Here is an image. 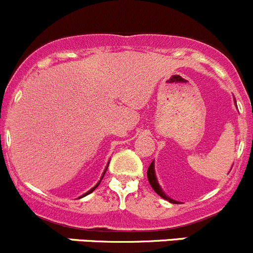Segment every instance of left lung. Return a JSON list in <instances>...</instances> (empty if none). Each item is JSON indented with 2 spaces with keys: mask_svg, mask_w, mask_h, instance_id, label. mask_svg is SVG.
<instances>
[{
  "mask_svg": "<svg viewBox=\"0 0 253 253\" xmlns=\"http://www.w3.org/2000/svg\"><path fill=\"white\" fill-rule=\"evenodd\" d=\"M235 104H236V101H235ZM231 168H233V167H231ZM147 176H148V181H149V183H150V186H152V188L155 191V192L158 193V195L160 196V197L164 198V200H167V201H169L170 203H180V202H177V201H175V200H172V198H170L169 196L165 195L164 191L162 190V187H160L159 182H158L157 175H155L154 162H152V164H150L149 168H148Z\"/></svg>",
  "mask_w": 253,
  "mask_h": 253,
  "instance_id": "8db88e82",
  "label": "left lung"
}]
</instances>
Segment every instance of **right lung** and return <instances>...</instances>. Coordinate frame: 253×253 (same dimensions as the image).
I'll use <instances>...</instances> for the list:
<instances>
[{
    "label": "right lung",
    "instance_id": "1",
    "mask_svg": "<svg viewBox=\"0 0 253 253\" xmlns=\"http://www.w3.org/2000/svg\"><path fill=\"white\" fill-rule=\"evenodd\" d=\"M108 167H109V163H108V165H106L105 170H104V172H103V175H101V178H100V180H99V182H98V183H96V185H95V186H94V187H93V188H90V190H89V191H88V192H85V193H84V195H83V196H81V197H79V198H82V197H85V196H86V195H89V193H91V192H93V191H94V190H95V188H96V187H98V186H99V183H100V181H101V180H103L104 175H105L106 170H108Z\"/></svg>",
    "mask_w": 253,
    "mask_h": 253
}]
</instances>
